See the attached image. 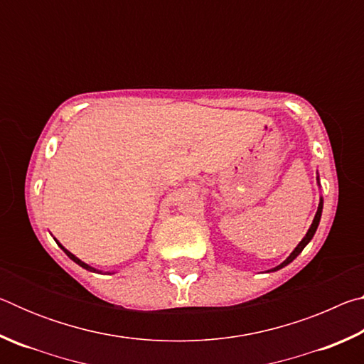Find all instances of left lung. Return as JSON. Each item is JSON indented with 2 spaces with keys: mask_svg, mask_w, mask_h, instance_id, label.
I'll return each instance as SVG.
<instances>
[{
  "mask_svg": "<svg viewBox=\"0 0 364 364\" xmlns=\"http://www.w3.org/2000/svg\"><path fill=\"white\" fill-rule=\"evenodd\" d=\"M319 180V178H318ZM321 213H323V197L321 199H319V205H318V210H316V215H315V218H313V223H311V226H310V230L306 231V234H305V237L301 239V241L299 242V245L297 247L294 249V252L291 255H289L284 262H282L281 264H278V267L276 268H273V269H269V271H278V269H281V268H284V267H287L289 263L291 262H294L295 258H297V255L300 254L301 250L305 249V245L311 241L313 239V236H315V232H316V230H318V225H319V220H321Z\"/></svg>",
  "mask_w": 364,
  "mask_h": 364,
  "instance_id": "1",
  "label": "left lung"
}]
</instances>
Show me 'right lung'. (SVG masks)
<instances>
[{
	"label": "right lung",
	"instance_id": "1",
	"mask_svg": "<svg viewBox=\"0 0 364 364\" xmlns=\"http://www.w3.org/2000/svg\"><path fill=\"white\" fill-rule=\"evenodd\" d=\"M58 242V241H56ZM58 245H59V247L60 249H63L64 252H65V254H67V257H69L70 258V260H73V262H75L77 264H80V267H82V268H85V269H88V271H96V273H100V271H97L96 268H93V267H90V264H86L85 262H82V260H80V258H77L75 255H73V254H70V252L69 250H67L65 247H64V245L63 244H59L58 242Z\"/></svg>",
	"mask_w": 364,
	"mask_h": 364
}]
</instances>
